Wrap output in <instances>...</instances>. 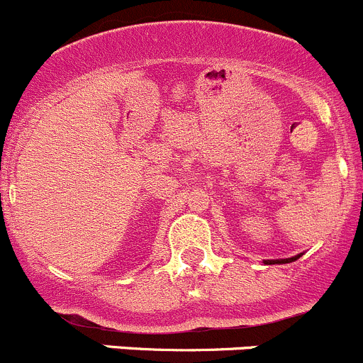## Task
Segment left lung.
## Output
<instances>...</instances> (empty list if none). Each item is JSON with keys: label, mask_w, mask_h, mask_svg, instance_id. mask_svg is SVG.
Wrapping results in <instances>:
<instances>
[{"label": "left lung", "mask_w": 363, "mask_h": 363, "mask_svg": "<svg viewBox=\"0 0 363 363\" xmlns=\"http://www.w3.org/2000/svg\"><path fill=\"white\" fill-rule=\"evenodd\" d=\"M298 257L301 255H295V257H290V259H278V260H264V264H290V262H294V260H297Z\"/></svg>", "instance_id": "1"}]
</instances>
